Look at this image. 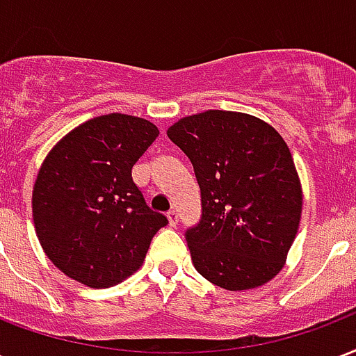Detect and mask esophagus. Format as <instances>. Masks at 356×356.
<instances>
[{"label":"esophagus","mask_w":356,"mask_h":356,"mask_svg":"<svg viewBox=\"0 0 356 356\" xmlns=\"http://www.w3.org/2000/svg\"><path fill=\"white\" fill-rule=\"evenodd\" d=\"M168 222H170V226H172V227L177 226V222H179L177 211H170V213H168Z\"/></svg>","instance_id":"esophagus-1"}]
</instances>
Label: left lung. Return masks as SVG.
<instances>
[{
  "label": "left lung",
  "instance_id": "8db88e82",
  "mask_svg": "<svg viewBox=\"0 0 356 356\" xmlns=\"http://www.w3.org/2000/svg\"><path fill=\"white\" fill-rule=\"evenodd\" d=\"M168 138L188 156L202 188V220L186 232L197 273L227 291L273 280L302 214V186L284 138L259 118L226 110L179 119Z\"/></svg>",
  "mask_w": 356,
  "mask_h": 356
}]
</instances>
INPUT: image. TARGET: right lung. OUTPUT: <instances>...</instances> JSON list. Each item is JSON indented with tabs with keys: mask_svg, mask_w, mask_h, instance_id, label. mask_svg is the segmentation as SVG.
Masks as SVG:
<instances>
[{
	"mask_svg": "<svg viewBox=\"0 0 356 356\" xmlns=\"http://www.w3.org/2000/svg\"><path fill=\"white\" fill-rule=\"evenodd\" d=\"M159 129L108 113L72 129L46 154L33 186V224L56 267L83 286L112 287L142 267L168 224L132 181V166Z\"/></svg>",
	"mask_w": 356,
	"mask_h": 356,
	"instance_id": "right-lung-1",
	"label": "right lung"
}]
</instances>
